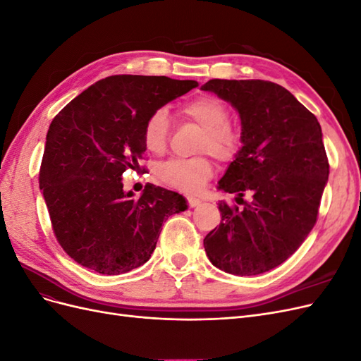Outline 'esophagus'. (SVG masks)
Returning a JSON list of instances; mask_svg holds the SVG:
<instances>
[{"mask_svg": "<svg viewBox=\"0 0 361 361\" xmlns=\"http://www.w3.org/2000/svg\"><path fill=\"white\" fill-rule=\"evenodd\" d=\"M200 203H202V200L197 199V197H187V204L190 207H195V206H199Z\"/></svg>", "mask_w": 361, "mask_h": 361, "instance_id": "esophagus-1", "label": "esophagus"}]
</instances>
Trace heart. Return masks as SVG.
I'll return each mask as SVG.
<instances>
[{"instance_id":"heart-1","label":"heart","mask_w":361,"mask_h":361,"mask_svg":"<svg viewBox=\"0 0 361 361\" xmlns=\"http://www.w3.org/2000/svg\"><path fill=\"white\" fill-rule=\"evenodd\" d=\"M183 118L191 120L203 128L199 152H211L221 159H232L241 149V134L228 122L231 110L218 97L203 94L185 102L180 106ZM171 135V122L164 108H157L145 120L141 140L150 154L162 155L167 150ZM214 167L207 157L173 158L159 166L158 176L169 187L180 192L194 194L212 178Z\"/></svg>"}]
</instances>
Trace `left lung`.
<instances>
[{
  "mask_svg": "<svg viewBox=\"0 0 361 361\" xmlns=\"http://www.w3.org/2000/svg\"><path fill=\"white\" fill-rule=\"evenodd\" d=\"M202 89L236 108L244 143L220 180L244 207L218 203L221 223L203 245L216 268L257 276L290 257L318 220L330 173L321 125L276 82L209 80Z\"/></svg>",
  "mask_w": 361,
  "mask_h": 361,
  "instance_id": "1",
  "label": "left lung"
}]
</instances>
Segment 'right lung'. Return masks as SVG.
Instances as JSON below:
<instances>
[{
    "label": "right lung",
    "instance_id": "right-lung-1",
    "mask_svg": "<svg viewBox=\"0 0 361 361\" xmlns=\"http://www.w3.org/2000/svg\"><path fill=\"white\" fill-rule=\"evenodd\" d=\"M197 85L167 76L114 75L54 117L39 185L54 236L76 264L106 276L138 268L154 253L164 220L187 209L182 195L152 183L134 199L123 191L122 174L141 169L147 116Z\"/></svg>",
    "mask_w": 361,
    "mask_h": 361
}]
</instances>
